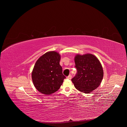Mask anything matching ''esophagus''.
I'll return each instance as SVG.
<instances>
[{"label":"esophagus","instance_id":"obj_1","mask_svg":"<svg viewBox=\"0 0 127 127\" xmlns=\"http://www.w3.org/2000/svg\"><path fill=\"white\" fill-rule=\"evenodd\" d=\"M67 79H71L72 78V75H69L68 77H67Z\"/></svg>","mask_w":127,"mask_h":127}]
</instances>
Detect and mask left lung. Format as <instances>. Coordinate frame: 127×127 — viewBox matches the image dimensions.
Masks as SVG:
<instances>
[{"mask_svg":"<svg viewBox=\"0 0 127 127\" xmlns=\"http://www.w3.org/2000/svg\"><path fill=\"white\" fill-rule=\"evenodd\" d=\"M77 73L71 79L79 91L89 94L100 84L103 71L99 60L93 54H77L74 58Z\"/></svg>","mask_w":127,"mask_h":127,"instance_id":"left-lung-1","label":"left lung"}]
</instances>
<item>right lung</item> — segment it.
Masks as SVG:
<instances>
[{"mask_svg": "<svg viewBox=\"0 0 127 127\" xmlns=\"http://www.w3.org/2000/svg\"><path fill=\"white\" fill-rule=\"evenodd\" d=\"M60 54L55 51L46 53L35 62L32 73L33 85L43 94L50 95L57 92L66 77L59 62Z\"/></svg>", "mask_w": 127, "mask_h": 127, "instance_id": "add662e5", "label": "right lung"}]
</instances>
